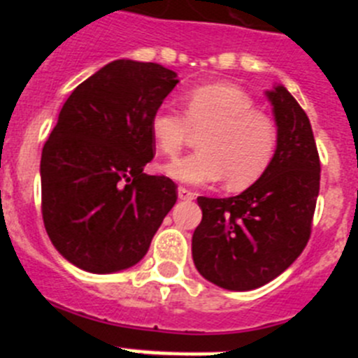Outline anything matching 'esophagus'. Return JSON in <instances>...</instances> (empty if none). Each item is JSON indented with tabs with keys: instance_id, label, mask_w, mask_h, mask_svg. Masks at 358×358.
Instances as JSON below:
<instances>
[{
	"instance_id": "1",
	"label": "esophagus",
	"mask_w": 358,
	"mask_h": 358,
	"mask_svg": "<svg viewBox=\"0 0 358 358\" xmlns=\"http://www.w3.org/2000/svg\"><path fill=\"white\" fill-rule=\"evenodd\" d=\"M177 197L181 199V201H192V199L195 197L194 192H189L188 188H185V186H179L177 188Z\"/></svg>"
}]
</instances>
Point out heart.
Returning a JSON list of instances; mask_svg holds the SVG:
<instances>
[{
	"instance_id": "b5f03b06",
	"label": "heart",
	"mask_w": 358,
	"mask_h": 358,
	"mask_svg": "<svg viewBox=\"0 0 358 358\" xmlns=\"http://www.w3.org/2000/svg\"><path fill=\"white\" fill-rule=\"evenodd\" d=\"M199 136V150L164 166L170 177L188 185H210L227 177L229 189L255 185L273 163L278 147L274 120L255 109V100L233 84L199 85L182 96V116L157 109L150 118L156 148L176 157Z\"/></svg>"
}]
</instances>
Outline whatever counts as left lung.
Returning a JSON list of instances; mask_svg holds the SVG:
<instances>
[{"label":"left lung","instance_id":"1","mask_svg":"<svg viewBox=\"0 0 358 358\" xmlns=\"http://www.w3.org/2000/svg\"><path fill=\"white\" fill-rule=\"evenodd\" d=\"M278 147L264 176L236 197H199L192 255L199 273L227 290H252L296 262L312 233L321 163L310 120L296 98L267 91Z\"/></svg>","mask_w":358,"mask_h":358}]
</instances>
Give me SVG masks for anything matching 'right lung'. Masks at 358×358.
Returning a JSON list of instances; mask_svg holds the SVG:
<instances>
[{"mask_svg": "<svg viewBox=\"0 0 358 358\" xmlns=\"http://www.w3.org/2000/svg\"><path fill=\"white\" fill-rule=\"evenodd\" d=\"M177 75L154 62L113 61L75 87L41 156V210L66 260L118 273L147 255L177 201L170 177L147 176L150 118Z\"/></svg>", "mask_w": 358, "mask_h": 358, "instance_id": "right-lung-1", "label": "right lung"}]
</instances>
